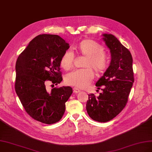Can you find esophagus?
<instances>
[{"mask_svg": "<svg viewBox=\"0 0 152 152\" xmlns=\"http://www.w3.org/2000/svg\"><path fill=\"white\" fill-rule=\"evenodd\" d=\"M80 91H81L80 89H77L76 88H75L74 89H73V92H74L75 93H79Z\"/></svg>", "mask_w": 152, "mask_h": 152, "instance_id": "34e87169", "label": "esophagus"}]
</instances>
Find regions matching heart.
I'll use <instances>...</instances> for the list:
<instances>
[{
    "label": "heart",
    "mask_w": 152,
    "mask_h": 152,
    "mask_svg": "<svg viewBox=\"0 0 152 152\" xmlns=\"http://www.w3.org/2000/svg\"><path fill=\"white\" fill-rule=\"evenodd\" d=\"M76 49L80 54L86 57L83 66L87 68L68 73L66 75L64 81L67 85L83 89L89 86L94 77V73L90 67H93L98 74L103 73L108 67V58L103 51L102 45L91 39L81 41ZM74 60V54L70 50H66L61 56L60 65L64 69L69 70L73 66Z\"/></svg>",
    "instance_id": "heart-1"
}]
</instances>
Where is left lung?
<instances>
[{
    "label": "left lung",
    "mask_w": 152,
    "mask_h": 152,
    "mask_svg": "<svg viewBox=\"0 0 152 152\" xmlns=\"http://www.w3.org/2000/svg\"><path fill=\"white\" fill-rule=\"evenodd\" d=\"M110 50L111 63L104 75L96 83L102 93L96 97L88 94L86 110L91 119L104 123L110 121L125 107L134 82L132 56L115 36L103 34Z\"/></svg>",
    "instance_id": "left-lung-1"
}]
</instances>
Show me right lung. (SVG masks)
I'll return each instance as SVG.
<instances>
[{
  "label": "right lung",
  "mask_w": 152,
  "mask_h": 152,
  "mask_svg": "<svg viewBox=\"0 0 152 152\" xmlns=\"http://www.w3.org/2000/svg\"><path fill=\"white\" fill-rule=\"evenodd\" d=\"M69 48V44L58 35L41 34L32 39L17 59L15 92L27 114L36 121L53 124L64 113L72 88L48 91L46 83L50 81L57 85L63 80L60 59Z\"/></svg>",
  "instance_id": "1"
}]
</instances>
